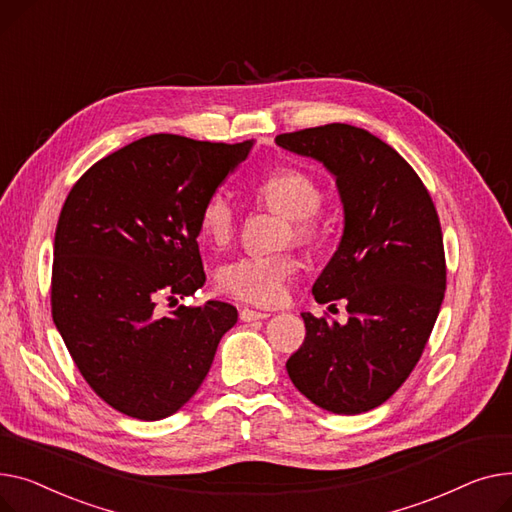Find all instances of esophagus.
I'll return each instance as SVG.
<instances>
[{"instance_id": "1", "label": "esophagus", "mask_w": 512, "mask_h": 512, "mask_svg": "<svg viewBox=\"0 0 512 512\" xmlns=\"http://www.w3.org/2000/svg\"><path fill=\"white\" fill-rule=\"evenodd\" d=\"M268 316H270L268 312H258V310H250V308H244V310H239V318H242L244 322L264 320V318H268Z\"/></svg>"}]
</instances>
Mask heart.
<instances>
[{"instance_id": "obj_1", "label": "heart", "mask_w": 512, "mask_h": 512, "mask_svg": "<svg viewBox=\"0 0 512 512\" xmlns=\"http://www.w3.org/2000/svg\"><path fill=\"white\" fill-rule=\"evenodd\" d=\"M256 200L291 219L293 235L302 244L318 237L316 217L324 204V192L314 177L297 169H275L254 188ZM200 235L213 246H225L237 229V208L225 190L210 194L198 215ZM297 270L291 252L244 254L223 262L217 270V287L254 306H277L285 299L289 281Z\"/></svg>"}]
</instances>
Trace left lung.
Instances as JSON below:
<instances>
[{
	"label": "left lung",
	"mask_w": 512,
	"mask_h": 512,
	"mask_svg": "<svg viewBox=\"0 0 512 512\" xmlns=\"http://www.w3.org/2000/svg\"><path fill=\"white\" fill-rule=\"evenodd\" d=\"M275 142L335 175L345 213L339 248L312 293L318 304L341 299L349 320L304 312L306 339L287 359V374L330 413L370 411L409 378L442 306L446 262L436 206L413 167L368 130L326 124Z\"/></svg>",
	"instance_id": "1"
}]
</instances>
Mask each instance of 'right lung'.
Here are the masks:
<instances>
[{"instance_id": "right-lung-1", "label": "right lung", "mask_w": 512, "mask_h": 512, "mask_svg": "<svg viewBox=\"0 0 512 512\" xmlns=\"http://www.w3.org/2000/svg\"><path fill=\"white\" fill-rule=\"evenodd\" d=\"M252 140L140 138L70 190L53 244L51 314L88 386L119 413L155 422L182 409L237 322L225 302L179 306L206 281L196 237L204 200Z\"/></svg>"}]
</instances>
